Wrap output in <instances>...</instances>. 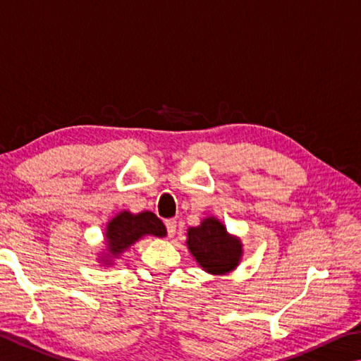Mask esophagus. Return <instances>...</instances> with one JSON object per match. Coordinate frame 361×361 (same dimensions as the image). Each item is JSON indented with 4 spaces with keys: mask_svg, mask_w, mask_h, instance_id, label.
<instances>
[{
    "mask_svg": "<svg viewBox=\"0 0 361 361\" xmlns=\"http://www.w3.org/2000/svg\"><path fill=\"white\" fill-rule=\"evenodd\" d=\"M166 228H167V235L170 238H172L175 232H176V221L175 219H167L166 221Z\"/></svg>",
    "mask_w": 361,
    "mask_h": 361,
    "instance_id": "34e87169",
    "label": "esophagus"
}]
</instances>
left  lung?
I'll use <instances>...</instances> for the list:
<instances>
[{"label":"left lung","mask_w":361,"mask_h":361,"mask_svg":"<svg viewBox=\"0 0 361 361\" xmlns=\"http://www.w3.org/2000/svg\"><path fill=\"white\" fill-rule=\"evenodd\" d=\"M188 246L195 260L207 271L222 274L233 270L241 257V245L227 235L218 219L208 218L199 227L188 231Z\"/></svg>","instance_id":"obj_1"}]
</instances>
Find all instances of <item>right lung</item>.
I'll return each mask as SVG.
<instances>
[{
	"mask_svg": "<svg viewBox=\"0 0 361 361\" xmlns=\"http://www.w3.org/2000/svg\"><path fill=\"white\" fill-rule=\"evenodd\" d=\"M167 233L166 226L162 221L152 212H143L139 214H130L123 212L115 219L109 222L107 227V241L110 254L118 255L128 249L143 235H156L164 237Z\"/></svg>",
	"mask_w": 361,
	"mask_h": 361,
	"instance_id": "1",
	"label": "right lung"
}]
</instances>
